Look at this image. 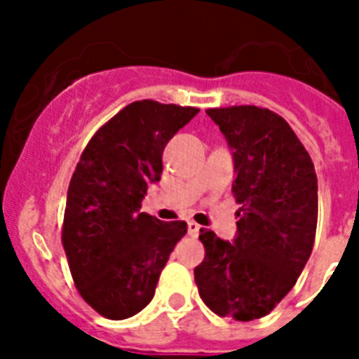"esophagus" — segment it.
<instances>
[{
    "instance_id": "1",
    "label": "esophagus",
    "mask_w": 359,
    "mask_h": 359,
    "mask_svg": "<svg viewBox=\"0 0 359 359\" xmlns=\"http://www.w3.org/2000/svg\"><path fill=\"white\" fill-rule=\"evenodd\" d=\"M199 229H201V225L197 224V222H194V219H190V222H188V235L197 236L199 235Z\"/></svg>"
}]
</instances>
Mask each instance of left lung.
Instances as JSON below:
<instances>
[{
    "mask_svg": "<svg viewBox=\"0 0 359 359\" xmlns=\"http://www.w3.org/2000/svg\"><path fill=\"white\" fill-rule=\"evenodd\" d=\"M235 158L240 208L231 244L201 229L205 259L194 270L199 296L218 317L255 320L300 278L317 233L318 194L311 156L281 115L257 106L210 108Z\"/></svg>",
    "mask_w": 359,
    "mask_h": 359,
    "instance_id": "1",
    "label": "left lung"
}]
</instances>
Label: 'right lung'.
<instances>
[{
	"label": "right lung",
	"mask_w": 359,
	"mask_h": 359,
	"mask_svg": "<svg viewBox=\"0 0 359 359\" xmlns=\"http://www.w3.org/2000/svg\"><path fill=\"white\" fill-rule=\"evenodd\" d=\"M199 109L137 100L95 132L67 194L61 242L80 296L106 318L123 320L152 300L186 222L140 212L160 180L168 141Z\"/></svg>",
	"instance_id": "right-lung-1"
}]
</instances>
